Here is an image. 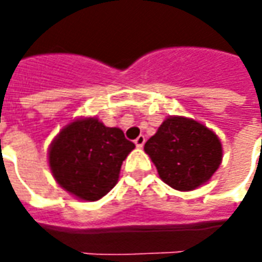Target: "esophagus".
<instances>
[{"mask_svg": "<svg viewBox=\"0 0 262 262\" xmlns=\"http://www.w3.org/2000/svg\"><path fill=\"white\" fill-rule=\"evenodd\" d=\"M144 142H146V137L143 136V135H140V136L137 137L136 140H135V144H136V147L142 148L143 146H144Z\"/></svg>", "mask_w": 262, "mask_h": 262, "instance_id": "1", "label": "esophagus"}]
</instances>
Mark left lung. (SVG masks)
Wrapping results in <instances>:
<instances>
[{"label": "left lung", "instance_id": "obj_1", "mask_svg": "<svg viewBox=\"0 0 262 262\" xmlns=\"http://www.w3.org/2000/svg\"><path fill=\"white\" fill-rule=\"evenodd\" d=\"M144 151L160 178L181 192L202 187L217 171L223 159L222 142L212 129L185 116H168Z\"/></svg>", "mask_w": 262, "mask_h": 262}]
</instances>
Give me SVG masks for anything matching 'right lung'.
I'll return each mask as SVG.
<instances>
[{"instance_id": "add662e5", "label": "right lung", "mask_w": 262, "mask_h": 262, "mask_svg": "<svg viewBox=\"0 0 262 262\" xmlns=\"http://www.w3.org/2000/svg\"><path fill=\"white\" fill-rule=\"evenodd\" d=\"M133 148L119 127H108L97 116L77 118L50 143L49 167L70 195L95 202L118 184L122 163Z\"/></svg>"}]
</instances>
